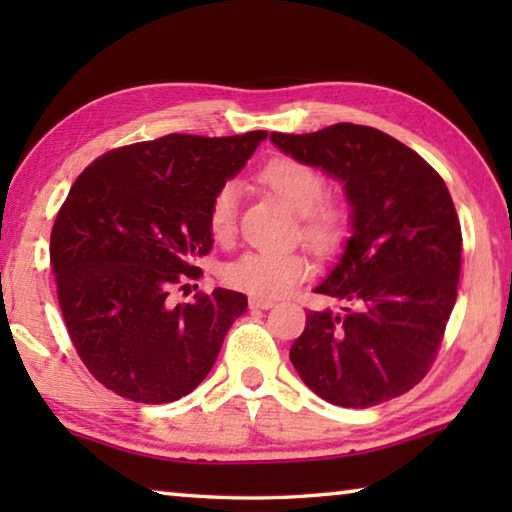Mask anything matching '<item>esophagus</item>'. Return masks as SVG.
Here are the masks:
<instances>
[{"mask_svg": "<svg viewBox=\"0 0 512 512\" xmlns=\"http://www.w3.org/2000/svg\"><path fill=\"white\" fill-rule=\"evenodd\" d=\"M273 305H275V302L271 298H257V296L248 298V307L250 309H271Z\"/></svg>", "mask_w": 512, "mask_h": 512, "instance_id": "obj_1", "label": "esophagus"}]
</instances>
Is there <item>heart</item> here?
<instances>
[{"mask_svg":"<svg viewBox=\"0 0 512 512\" xmlns=\"http://www.w3.org/2000/svg\"><path fill=\"white\" fill-rule=\"evenodd\" d=\"M259 180L280 196L293 212H298L300 232L307 246L318 253H332L348 235L350 212L345 203L325 198L327 180L314 164L291 155L268 160ZM241 189L235 180H225L210 201V230L214 239L228 241L235 235ZM307 257L296 250H248L223 266V282L228 287L257 298H277L289 293L309 275Z\"/></svg>","mask_w":512,"mask_h":512,"instance_id":"heart-1","label":"heart"}]
</instances>
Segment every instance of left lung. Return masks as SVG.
<instances>
[{
    "instance_id": "obj_1",
    "label": "left lung",
    "mask_w": 512,
    "mask_h": 512,
    "mask_svg": "<svg viewBox=\"0 0 512 512\" xmlns=\"http://www.w3.org/2000/svg\"><path fill=\"white\" fill-rule=\"evenodd\" d=\"M271 142L341 178L354 235L291 345L302 381L329 404L368 409L420 384L436 361L461 277L463 235L445 180L395 137L334 124Z\"/></svg>"
}]
</instances>
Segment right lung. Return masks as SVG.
Listing matches in <instances>:
<instances>
[{
  "mask_svg": "<svg viewBox=\"0 0 512 512\" xmlns=\"http://www.w3.org/2000/svg\"><path fill=\"white\" fill-rule=\"evenodd\" d=\"M264 137L171 133L119 146L69 189L51 228V271L76 354L108 391L167 404L212 370L246 296H171L201 280L198 259L212 250V196Z\"/></svg>",
  "mask_w": 512,
  "mask_h": 512,
  "instance_id": "1",
  "label": "right lung"
}]
</instances>
